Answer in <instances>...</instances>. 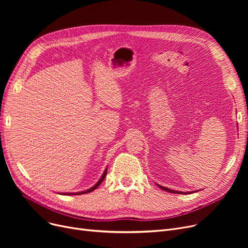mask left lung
Masks as SVG:
<instances>
[{
    "mask_svg": "<svg viewBox=\"0 0 248 248\" xmlns=\"http://www.w3.org/2000/svg\"><path fill=\"white\" fill-rule=\"evenodd\" d=\"M161 189H163L164 191H167V192H170V193H175V194H189V193H192V192H179V191H175V190H172V189H169V188H166L164 186H161L159 184H157Z\"/></svg>",
    "mask_w": 248,
    "mask_h": 248,
    "instance_id": "8db88e82",
    "label": "left lung"
}]
</instances>
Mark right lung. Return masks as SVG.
Segmentation results:
<instances>
[{
	"label": "right lung",
	"mask_w": 248,
	"mask_h": 248,
	"mask_svg": "<svg viewBox=\"0 0 248 248\" xmlns=\"http://www.w3.org/2000/svg\"><path fill=\"white\" fill-rule=\"evenodd\" d=\"M107 173H108V168L106 169V170H104V172H103V174H102V176L100 177V179L98 180V182L97 183L94 185V186H93L91 188H89V189H87V190H85V191H81V192H76V193H60V194H63V195H81V194H86V193H89V192H93V190H95L101 183H102V181L104 180V178H106V176H107Z\"/></svg>",
	"instance_id": "1"
}]
</instances>
